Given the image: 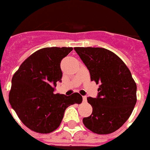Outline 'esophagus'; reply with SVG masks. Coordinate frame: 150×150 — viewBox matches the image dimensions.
Here are the masks:
<instances>
[{
	"label": "esophagus",
	"mask_w": 150,
	"mask_h": 150,
	"mask_svg": "<svg viewBox=\"0 0 150 150\" xmlns=\"http://www.w3.org/2000/svg\"><path fill=\"white\" fill-rule=\"evenodd\" d=\"M83 102H87V97L86 96H83Z\"/></svg>",
	"instance_id": "34e87169"
}]
</instances>
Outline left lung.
Returning <instances> with one entry per match:
<instances>
[{"mask_svg":"<svg viewBox=\"0 0 150 150\" xmlns=\"http://www.w3.org/2000/svg\"><path fill=\"white\" fill-rule=\"evenodd\" d=\"M91 80L100 84L97 98H87L93 108L83 123L94 133L109 134L122 126L136 104V82L131 72L114 52L104 48L75 47Z\"/></svg>","mask_w":150,"mask_h":150,"instance_id":"8db88e82","label":"left lung"}]
</instances>
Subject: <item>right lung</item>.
I'll return each mask as SVG.
<instances>
[{"mask_svg":"<svg viewBox=\"0 0 150 150\" xmlns=\"http://www.w3.org/2000/svg\"><path fill=\"white\" fill-rule=\"evenodd\" d=\"M72 47L43 48L21 63L11 81L9 102L23 124L39 133H50L60 125L69 105L81 104L82 96L53 92L61 82V60Z\"/></svg>","mask_w":150,"mask_h":150,"instance_id":"add662e5","label":"right lung"}]
</instances>
